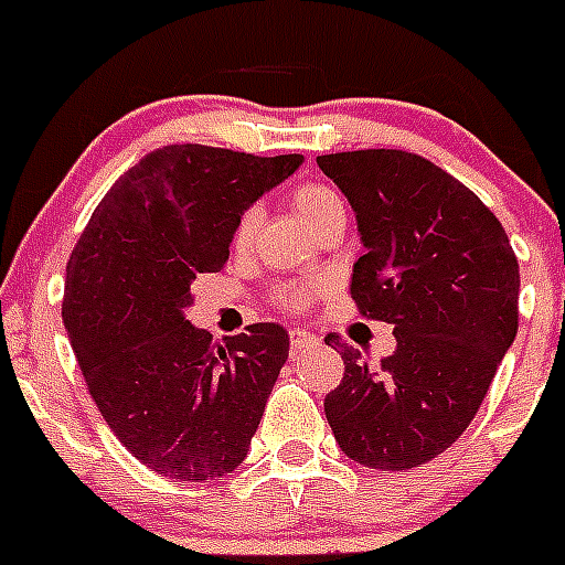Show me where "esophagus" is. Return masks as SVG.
Wrapping results in <instances>:
<instances>
[{"label":"esophagus","instance_id":"esophagus-1","mask_svg":"<svg viewBox=\"0 0 565 565\" xmlns=\"http://www.w3.org/2000/svg\"><path fill=\"white\" fill-rule=\"evenodd\" d=\"M288 340H291V351H302V349H311V345H317V337L311 334V331L306 329H291L288 331Z\"/></svg>","mask_w":565,"mask_h":565}]
</instances>
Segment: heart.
<instances>
[{
  "label": "heart",
  "instance_id": "1",
  "mask_svg": "<svg viewBox=\"0 0 565 565\" xmlns=\"http://www.w3.org/2000/svg\"><path fill=\"white\" fill-rule=\"evenodd\" d=\"M288 205H291L294 214L300 216L306 225H311V228H320L322 223H329L334 216H345L340 191L322 180H300L297 185H291V191H288ZM257 228L259 211L245 209L243 214L236 216L234 228H231V245H234L236 250H245L254 243ZM317 294H320V286H315V282H297V286L277 288L274 300L282 308H288V311H300V308H306L308 302L315 300Z\"/></svg>",
  "mask_w": 565,
  "mask_h": 565
}]
</instances>
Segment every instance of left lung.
I'll list each match as a JSON object with an SVG mask.
<instances>
[{
    "instance_id": "1",
    "label": "left lung",
    "mask_w": 565,
    "mask_h": 565,
    "mask_svg": "<svg viewBox=\"0 0 565 565\" xmlns=\"http://www.w3.org/2000/svg\"><path fill=\"white\" fill-rule=\"evenodd\" d=\"M317 166L349 196L363 236L351 300L397 334L380 365L326 337L345 363L326 417L360 466L414 469L469 428L514 342L518 257L483 200L420 153L365 148Z\"/></svg>"
}]
</instances>
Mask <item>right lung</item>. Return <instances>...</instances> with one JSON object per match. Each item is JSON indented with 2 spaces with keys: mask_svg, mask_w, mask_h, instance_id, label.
<instances>
[{
  "mask_svg": "<svg viewBox=\"0 0 565 565\" xmlns=\"http://www.w3.org/2000/svg\"><path fill=\"white\" fill-rule=\"evenodd\" d=\"M166 145L110 185L67 259L62 320L96 408L139 462L202 483L245 460L288 360L277 322L225 345L182 317L196 274L223 271L236 216L300 168Z\"/></svg>",
  "mask_w": 565,
  "mask_h": 565,
  "instance_id": "add662e5",
  "label": "right lung"
}]
</instances>
